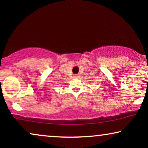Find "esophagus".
Listing matches in <instances>:
<instances>
[{"mask_svg": "<svg viewBox=\"0 0 148 148\" xmlns=\"http://www.w3.org/2000/svg\"><path fill=\"white\" fill-rule=\"evenodd\" d=\"M73 77H75V78H78V77H79V75H74Z\"/></svg>", "mask_w": 148, "mask_h": 148, "instance_id": "34e87169", "label": "esophagus"}]
</instances>
